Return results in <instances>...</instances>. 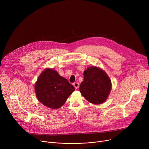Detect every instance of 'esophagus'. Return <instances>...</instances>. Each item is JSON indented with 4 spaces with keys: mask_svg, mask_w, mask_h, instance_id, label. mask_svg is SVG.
<instances>
[{
    "mask_svg": "<svg viewBox=\"0 0 149 149\" xmlns=\"http://www.w3.org/2000/svg\"><path fill=\"white\" fill-rule=\"evenodd\" d=\"M73 86H74V87L76 88V89H77L78 87H79V83H78V82H74V84H73Z\"/></svg>",
    "mask_w": 149,
    "mask_h": 149,
    "instance_id": "1",
    "label": "esophagus"
}]
</instances>
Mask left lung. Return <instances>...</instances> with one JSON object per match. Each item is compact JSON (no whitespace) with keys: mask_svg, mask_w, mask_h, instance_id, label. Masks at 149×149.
I'll list each match as a JSON object with an SVG mask.
<instances>
[{"mask_svg":"<svg viewBox=\"0 0 149 149\" xmlns=\"http://www.w3.org/2000/svg\"><path fill=\"white\" fill-rule=\"evenodd\" d=\"M79 90L88 101L94 104L105 102L111 90V81L106 72L97 67L88 68Z\"/></svg>","mask_w":149,"mask_h":149,"instance_id":"1","label":"left lung"}]
</instances>
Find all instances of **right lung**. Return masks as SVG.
Segmentation results:
<instances>
[{
	"label": "right lung",
	"mask_w": 149,
	"mask_h": 149,
	"mask_svg": "<svg viewBox=\"0 0 149 149\" xmlns=\"http://www.w3.org/2000/svg\"><path fill=\"white\" fill-rule=\"evenodd\" d=\"M75 88L57 71L47 68L38 77L35 91L38 100L47 107L58 109L66 102Z\"/></svg>",
	"instance_id": "add662e5"
}]
</instances>
